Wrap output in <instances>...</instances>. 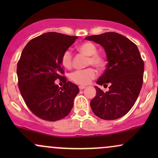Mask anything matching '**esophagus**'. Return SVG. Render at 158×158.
<instances>
[{"label":"esophagus","mask_w":158,"mask_h":158,"mask_svg":"<svg viewBox=\"0 0 158 158\" xmlns=\"http://www.w3.org/2000/svg\"><path fill=\"white\" fill-rule=\"evenodd\" d=\"M85 88H86V87H85V85H79V90H83V89H85Z\"/></svg>","instance_id":"esophagus-1"}]
</instances>
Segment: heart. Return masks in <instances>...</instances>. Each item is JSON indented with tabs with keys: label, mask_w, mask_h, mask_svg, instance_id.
Listing matches in <instances>:
<instances>
[{
	"label": "heart",
	"mask_w": 158,
	"mask_h": 158,
	"mask_svg": "<svg viewBox=\"0 0 158 158\" xmlns=\"http://www.w3.org/2000/svg\"><path fill=\"white\" fill-rule=\"evenodd\" d=\"M78 51L83 55L88 56L87 64L93 65L97 68H102L104 65V59L102 56L97 53V48L91 42H84L77 48ZM61 64L65 68H70L72 67V52L67 50L61 56ZM97 71L94 68H89L84 70H77L70 73V79L72 81L78 85H85L91 81L92 79L97 77Z\"/></svg>",
	"instance_id": "heart-1"
}]
</instances>
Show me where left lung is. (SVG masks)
Returning a JSON list of instances; mask_svg holds the SVG:
<instances>
[{"label":"left lung","instance_id":"left-lung-1","mask_svg":"<svg viewBox=\"0 0 158 158\" xmlns=\"http://www.w3.org/2000/svg\"><path fill=\"white\" fill-rule=\"evenodd\" d=\"M85 39L94 41L104 49L107 68L97 84L109 85L105 93L95 86L97 95L90 105L99 118L112 120L129 111L138 97L143 81L144 62L138 48L131 41L117 32H105Z\"/></svg>","mask_w":158,"mask_h":158}]
</instances>
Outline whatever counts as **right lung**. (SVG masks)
I'll return each mask as SVG.
<instances>
[{"instance_id": "right-lung-1", "label": "right lung", "mask_w": 158, "mask_h": 158, "mask_svg": "<svg viewBox=\"0 0 158 158\" xmlns=\"http://www.w3.org/2000/svg\"><path fill=\"white\" fill-rule=\"evenodd\" d=\"M78 36L47 32L29 41L17 65L19 88L23 100L39 118L56 121L68 116L79 94L77 85L67 81L59 88L55 84L64 73L61 56Z\"/></svg>"}]
</instances>
